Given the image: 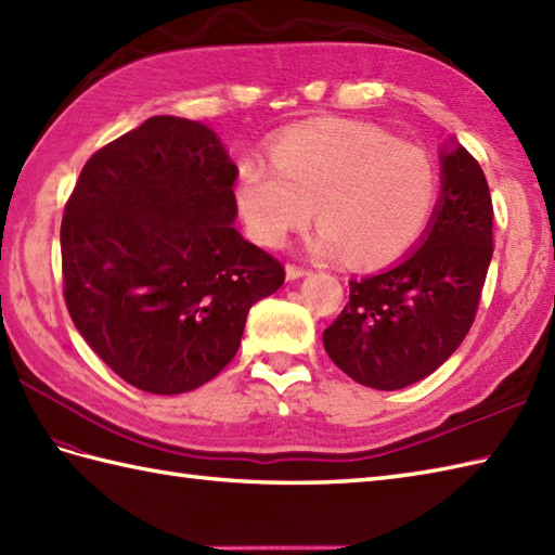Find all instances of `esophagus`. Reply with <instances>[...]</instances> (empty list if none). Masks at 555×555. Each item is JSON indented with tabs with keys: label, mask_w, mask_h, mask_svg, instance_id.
<instances>
[{
	"label": "esophagus",
	"mask_w": 555,
	"mask_h": 555,
	"mask_svg": "<svg viewBox=\"0 0 555 555\" xmlns=\"http://www.w3.org/2000/svg\"><path fill=\"white\" fill-rule=\"evenodd\" d=\"M305 274H308V269H305V267H298V264H286V279H288V281H296V279L305 276Z\"/></svg>",
	"instance_id": "obj_1"
}]
</instances>
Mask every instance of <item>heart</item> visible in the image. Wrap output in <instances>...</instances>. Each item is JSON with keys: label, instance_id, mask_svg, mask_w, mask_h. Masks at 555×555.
<instances>
[{"label": "heart", "instance_id": "b5f03b06", "mask_svg": "<svg viewBox=\"0 0 555 555\" xmlns=\"http://www.w3.org/2000/svg\"><path fill=\"white\" fill-rule=\"evenodd\" d=\"M271 162L245 159L235 179L245 229L267 247L284 245L314 207L322 223L314 253H348L362 267L393 262L427 231L439 197V173L427 152L370 124L298 126L276 140Z\"/></svg>", "mask_w": 555, "mask_h": 555}]
</instances>
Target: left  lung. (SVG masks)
Wrapping results in <instances>:
<instances>
[{"label": "left lung", "instance_id": "obj_1", "mask_svg": "<svg viewBox=\"0 0 555 555\" xmlns=\"http://www.w3.org/2000/svg\"><path fill=\"white\" fill-rule=\"evenodd\" d=\"M493 255V205L479 162L441 150V197L420 245L398 264L350 281L324 332L328 358L352 382L396 391L453 356L475 322Z\"/></svg>", "mask_w": 555, "mask_h": 555}]
</instances>
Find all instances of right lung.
Returning <instances> with one entry per match:
<instances>
[{"mask_svg":"<svg viewBox=\"0 0 555 555\" xmlns=\"http://www.w3.org/2000/svg\"><path fill=\"white\" fill-rule=\"evenodd\" d=\"M238 167L199 121L152 116L82 167L62 219L64 300L80 336L147 393L227 367L284 267L233 229Z\"/></svg>","mask_w":555,"mask_h":555,"instance_id":"add662e5","label":"right lung"}]
</instances>
